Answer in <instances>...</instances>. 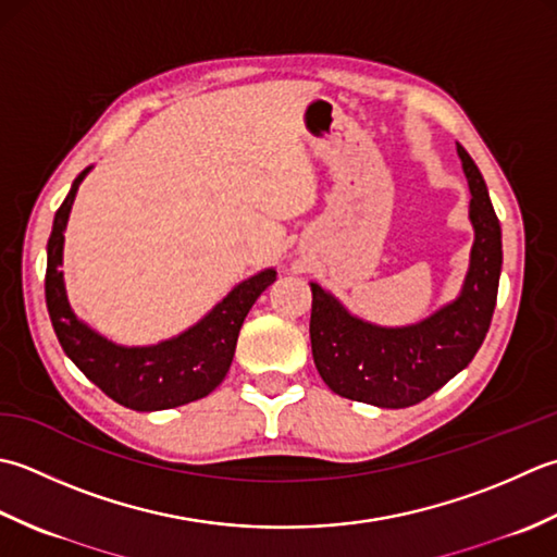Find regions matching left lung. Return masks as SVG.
Wrapping results in <instances>:
<instances>
[{
	"label": "left lung",
	"mask_w": 557,
	"mask_h": 557,
	"mask_svg": "<svg viewBox=\"0 0 557 557\" xmlns=\"http://www.w3.org/2000/svg\"><path fill=\"white\" fill-rule=\"evenodd\" d=\"M471 187L475 243L467 283L457 300L421 324L384 329L350 317L336 298L312 286V358L338 396L382 408L428 399L479 354L491 329L503 269V233L473 158L457 144Z\"/></svg>",
	"instance_id": "left-lung-1"
}]
</instances>
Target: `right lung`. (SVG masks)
I'll return each instance as SVG.
<instances>
[{"label":"right lung","instance_id":"right-lung-1","mask_svg":"<svg viewBox=\"0 0 557 557\" xmlns=\"http://www.w3.org/2000/svg\"><path fill=\"white\" fill-rule=\"evenodd\" d=\"M90 168L82 170L70 195L54 213L48 240V271H45V302L64 354L86 377L103 389L112 401L132 411H163L211 394L228 372L237 334L255 300L276 281V271L243 281L199 324L170 342L156 346L124 348L90 332L74 317L66 302L62 281V245L76 189Z\"/></svg>","mask_w":557,"mask_h":557}]
</instances>
